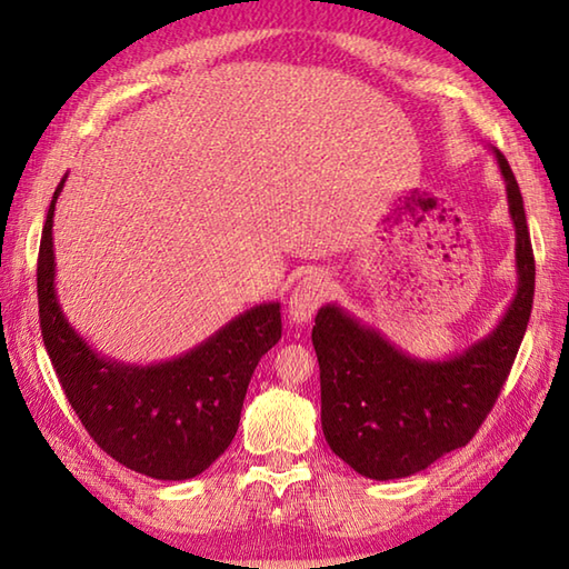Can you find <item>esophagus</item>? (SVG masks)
<instances>
[{
	"label": "esophagus",
	"mask_w": 569,
	"mask_h": 569,
	"mask_svg": "<svg viewBox=\"0 0 569 569\" xmlns=\"http://www.w3.org/2000/svg\"><path fill=\"white\" fill-rule=\"evenodd\" d=\"M330 296V278L325 273H308L298 281L293 288L291 300H288V318L296 325H306L318 308L325 303V298Z\"/></svg>",
	"instance_id": "1"
}]
</instances>
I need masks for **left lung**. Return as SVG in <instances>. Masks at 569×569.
Listing matches in <instances>:
<instances>
[{
  "label": "left lung",
  "mask_w": 569,
  "mask_h": 569,
  "mask_svg": "<svg viewBox=\"0 0 569 569\" xmlns=\"http://www.w3.org/2000/svg\"><path fill=\"white\" fill-rule=\"evenodd\" d=\"M493 156L516 229L518 288L487 337L447 359H418L340 306L318 310L312 347L320 365L322 432L330 450L361 477H410L465 447L509 379L533 308L536 261L521 190L503 153L493 149Z\"/></svg>",
  "instance_id": "obj_1"
}]
</instances>
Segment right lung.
Segmentation results:
<instances>
[{
  "label": "right lung",
  "mask_w": 569,
  "mask_h": 569,
  "mask_svg": "<svg viewBox=\"0 0 569 569\" xmlns=\"http://www.w3.org/2000/svg\"><path fill=\"white\" fill-rule=\"evenodd\" d=\"M66 178L48 204L36 269L41 335L58 381L90 438L119 465L163 481L198 477L234 440L251 373L281 340V303L253 306L159 365L98 355L72 330L56 293L53 212Z\"/></svg>",
  "instance_id": "right-lung-1"
}]
</instances>
